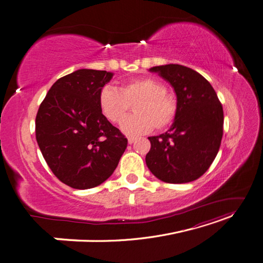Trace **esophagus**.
<instances>
[{"instance_id": "34e87169", "label": "esophagus", "mask_w": 263, "mask_h": 263, "mask_svg": "<svg viewBox=\"0 0 263 263\" xmlns=\"http://www.w3.org/2000/svg\"><path fill=\"white\" fill-rule=\"evenodd\" d=\"M135 140H136V138H135V137H128V144L132 145Z\"/></svg>"}]
</instances>
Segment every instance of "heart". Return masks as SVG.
Listing matches in <instances>:
<instances>
[{"instance_id": "heart-1", "label": "heart", "mask_w": 263, "mask_h": 263, "mask_svg": "<svg viewBox=\"0 0 263 263\" xmlns=\"http://www.w3.org/2000/svg\"><path fill=\"white\" fill-rule=\"evenodd\" d=\"M134 104L135 115L122 124L123 132L130 136L165 128L174 122L179 109L176 95L166 92L165 85L151 77L125 81L117 90L106 85L100 91L101 112L113 124L121 123Z\"/></svg>"}]
</instances>
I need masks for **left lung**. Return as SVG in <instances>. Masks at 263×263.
Returning <instances> with one entry per match:
<instances>
[{"mask_svg": "<svg viewBox=\"0 0 263 263\" xmlns=\"http://www.w3.org/2000/svg\"><path fill=\"white\" fill-rule=\"evenodd\" d=\"M174 87L179 102L171 128L148 137L146 163L155 177L166 183L192 182L209 170L222 137L224 112L211 83L195 70L181 65L153 67Z\"/></svg>", "mask_w": 263, "mask_h": 263, "instance_id": "1", "label": "left lung"}]
</instances>
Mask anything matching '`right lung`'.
<instances>
[{
    "label": "right lung",
    "mask_w": 263,
    "mask_h": 263,
    "mask_svg": "<svg viewBox=\"0 0 263 263\" xmlns=\"http://www.w3.org/2000/svg\"><path fill=\"white\" fill-rule=\"evenodd\" d=\"M113 73L80 69L58 79L36 115V140L55 177L85 190L112 176L127 138L102 114L99 94Z\"/></svg>",
    "instance_id": "1"
}]
</instances>
